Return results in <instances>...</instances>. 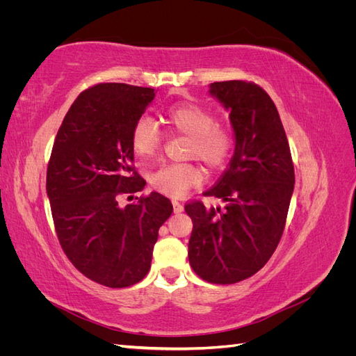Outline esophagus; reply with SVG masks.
<instances>
[{
  "instance_id": "esophagus-1",
  "label": "esophagus",
  "mask_w": 356,
  "mask_h": 356,
  "mask_svg": "<svg viewBox=\"0 0 356 356\" xmlns=\"http://www.w3.org/2000/svg\"><path fill=\"white\" fill-rule=\"evenodd\" d=\"M172 204H174V212L175 213H181L182 211H184V207L178 202V200H172Z\"/></svg>"
}]
</instances>
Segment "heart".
Returning <instances> with one entry per match:
<instances>
[{
    "instance_id": "heart-1",
    "label": "heart",
    "mask_w": 356,
    "mask_h": 356,
    "mask_svg": "<svg viewBox=\"0 0 356 356\" xmlns=\"http://www.w3.org/2000/svg\"><path fill=\"white\" fill-rule=\"evenodd\" d=\"M168 126L190 138L187 156L200 159L211 169H220L229 160L233 148V136L229 129L217 124L215 114L193 102L175 104L165 114ZM131 145L139 160L153 159L161 145V134L157 124L148 117H141L134 124ZM152 184L172 197H181L202 184L203 172L193 163L163 165L149 177Z\"/></svg>"
}]
</instances>
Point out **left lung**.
<instances>
[{"instance_id": "8db88e82", "label": "left lung", "mask_w": 356, "mask_h": 356, "mask_svg": "<svg viewBox=\"0 0 356 356\" xmlns=\"http://www.w3.org/2000/svg\"><path fill=\"white\" fill-rule=\"evenodd\" d=\"M209 95L227 110L234 154L204 196L225 207L191 202L190 266L212 284H236L268 261L284 233L294 191V166L276 105L260 86L232 80L209 84Z\"/></svg>"}]
</instances>
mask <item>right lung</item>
I'll list each match as a JSON object with an SVG mask.
<instances>
[{
    "label": "right lung",
    "instance_id": "1",
    "mask_svg": "<svg viewBox=\"0 0 356 356\" xmlns=\"http://www.w3.org/2000/svg\"><path fill=\"white\" fill-rule=\"evenodd\" d=\"M154 96L152 88L123 83L81 92L63 118L49 161L46 191L62 250L84 276L110 288L143 281L160 225L174 211L157 191L118 204L120 195L145 187L132 168L131 132Z\"/></svg>",
    "mask_w": 356,
    "mask_h": 356
}]
</instances>
